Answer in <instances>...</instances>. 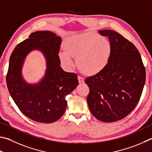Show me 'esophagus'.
<instances>
[{"mask_svg": "<svg viewBox=\"0 0 152 152\" xmlns=\"http://www.w3.org/2000/svg\"><path fill=\"white\" fill-rule=\"evenodd\" d=\"M78 82H79L80 84L83 83V82H84V79L83 78H82V77L79 76L78 77Z\"/></svg>", "mask_w": 152, "mask_h": 152, "instance_id": "obj_1", "label": "esophagus"}]
</instances>
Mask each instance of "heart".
Instances as JSON below:
<instances>
[{
    "mask_svg": "<svg viewBox=\"0 0 152 152\" xmlns=\"http://www.w3.org/2000/svg\"><path fill=\"white\" fill-rule=\"evenodd\" d=\"M65 51L60 52V61L66 68L75 66L73 58L81 70L88 74H96L108 64L112 53L111 43L106 38L92 32L74 35L64 42Z\"/></svg>",
    "mask_w": 152,
    "mask_h": 152,
    "instance_id": "heart-1",
    "label": "heart"
}]
</instances>
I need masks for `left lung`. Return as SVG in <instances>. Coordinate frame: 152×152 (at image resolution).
I'll return each instance as SVG.
<instances>
[{
  "label": "left lung",
  "mask_w": 152,
  "mask_h": 152,
  "mask_svg": "<svg viewBox=\"0 0 152 152\" xmlns=\"http://www.w3.org/2000/svg\"><path fill=\"white\" fill-rule=\"evenodd\" d=\"M112 53L106 68L85 80L90 88L87 102L91 113L103 122L127 116L138 103L145 82V70L138 50L117 32L102 30Z\"/></svg>",
  "instance_id": "1"
}]
</instances>
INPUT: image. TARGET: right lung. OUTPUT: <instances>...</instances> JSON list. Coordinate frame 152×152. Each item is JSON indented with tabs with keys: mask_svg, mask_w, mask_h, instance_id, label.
Wrapping results in <instances>:
<instances>
[{
	"mask_svg": "<svg viewBox=\"0 0 152 152\" xmlns=\"http://www.w3.org/2000/svg\"><path fill=\"white\" fill-rule=\"evenodd\" d=\"M61 42L62 38L52 32H32L16 46L10 58L7 75L9 93L19 110L35 122L52 123L59 120L66 108V96L78 85L76 74L60 67ZM34 50L43 54L46 70L39 81L28 83L23 78L22 68L27 56Z\"/></svg>",
	"mask_w": 152,
	"mask_h": 152,
	"instance_id": "1",
	"label": "right lung"
}]
</instances>
